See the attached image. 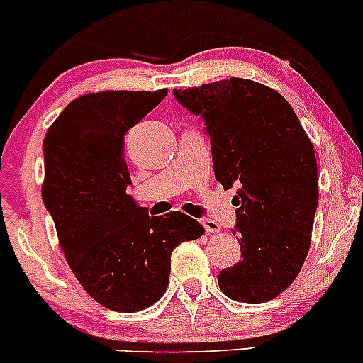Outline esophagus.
Here are the masks:
<instances>
[{
  "label": "esophagus",
  "instance_id": "1",
  "mask_svg": "<svg viewBox=\"0 0 363 363\" xmlns=\"http://www.w3.org/2000/svg\"><path fill=\"white\" fill-rule=\"evenodd\" d=\"M202 225H204V229H206V233H208V235H211V233H220V231H222V228H220V223H216L215 220H211V218H204V220H202Z\"/></svg>",
  "mask_w": 363,
  "mask_h": 363
}]
</instances>
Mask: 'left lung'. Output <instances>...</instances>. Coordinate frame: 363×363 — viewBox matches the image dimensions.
<instances>
[{
    "instance_id": "8db88e82",
    "label": "left lung",
    "mask_w": 363,
    "mask_h": 363,
    "mask_svg": "<svg viewBox=\"0 0 363 363\" xmlns=\"http://www.w3.org/2000/svg\"><path fill=\"white\" fill-rule=\"evenodd\" d=\"M204 120L215 177L236 188L242 259L218 274L229 299L262 304L289 289L310 250L319 204L317 159L292 105L277 91L245 79L174 89Z\"/></svg>"
}]
</instances>
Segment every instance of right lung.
<instances>
[{
	"mask_svg": "<svg viewBox=\"0 0 363 363\" xmlns=\"http://www.w3.org/2000/svg\"><path fill=\"white\" fill-rule=\"evenodd\" d=\"M168 91H101L71 101L44 138L43 201L60 249L87 294L123 313L145 310L168 289L172 252L204 235L181 211L148 216L127 193L125 134Z\"/></svg>",
	"mask_w": 363,
	"mask_h": 363,
	"instance_id": "right-lung-1",
	"label": "right lung"
}]
</instances>
